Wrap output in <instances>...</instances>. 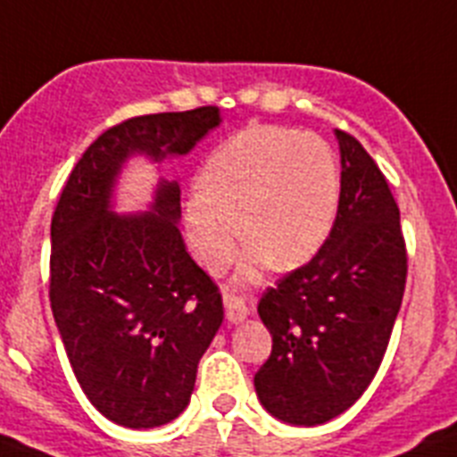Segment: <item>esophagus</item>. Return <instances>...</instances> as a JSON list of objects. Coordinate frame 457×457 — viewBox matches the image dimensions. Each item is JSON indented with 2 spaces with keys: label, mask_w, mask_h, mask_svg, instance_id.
I'll use <instances>...</instances> for the list:
<instances>
[{
  "label": "esophagus",
  "mask_w": 457,
  "mask_h": 457,
  "mask_svg": "<svg viewBox=\"0 0 457 457\" xmlns=\"http://www.w3.org/2000/svg\"><path fill=\"white\" fill-rule=\"evenodd\" d=\"M225 317L229 324H241L248 317V305L237 296H225Z\"/></svg>",
  "instance_id": "1"
}]
</instances>
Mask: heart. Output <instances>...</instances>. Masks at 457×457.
<instances>
[{"label": "heart", "mask_w": 457, "mask_h": 457, "mask_svg": "<svg viewBox=\"0 0 457 457\" xmlns=\"http://www.w3.org/2000/svg\"><path fill=\"white\" fill-rule=\"evenodd\" d=\"M340 204L336 154L315 135L260 126L229 137L206 158L200 188L184 202L190 251L206 271H223L239 239L248 251L234 283H255L271 267L292 271L320 253ZM242 232H238V225Z\"/></svg>", "instance_id": "b5f03b06"}]
</instances>
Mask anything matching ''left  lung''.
I'll use <instances>...</instances> for the list:
<instances>
[{
  "label": "left lung",
  "mask_w": 457,
  "mask_h": 457,
  "mask_svg": "<svg viewBox=\"0 0 457 457\" xmlns=\"http://www.w3.org/2000/svg\"><path fill=\"white\" fill-rule=\"evenodd\" d=\"M340 204L327 244L260 299L273 338L255 375L262 407L289 426H322L372 382L403 303L407 253L384 174L336 130Z\"/></svg>",
  "instance_id": "left-lung-1"
}]
</instances>
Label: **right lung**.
Instances as JSON below:
<instances>
[{"instance_id":"obj_1","label":"right lung","mask_w":457,"mask_h":457,"mask_svg":"<svg viewBox=\"0 0 457 457\" xmlns=\"http://www.w3.org/2000/svg\"><path fill=\"white\" fill-rule=\"evenodd\" d=\"M218 108L135 117L82 154L50 225V305L78 384L117 426H165L188 407L223 301L181 239V190L158 174L146 212H117L126 162L181 158Z\"/></svg>"}]
</instances>
